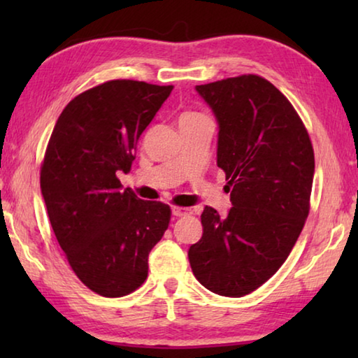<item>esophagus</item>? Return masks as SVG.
I'll return each instance as SVG.
<instances>
[{
    "label": "esophagus",
    "mask_w": 358,
    "mask_h": 358,
    "mask_svg": "<svg viewBox=\"0 0 358 358\" xmlns=\"http://www.w3.org/2000/svg\"><path fill=\"white\" fill-rule=\"evenodd\" d=\"M191 210L189 208H185V207H172V215L173 216H186L189 215Z\"/></svg>",
    "instance_id": "34e87169"
}]
</instances>
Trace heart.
<instances>
[{"instance_id": "heart-1", "label": "heart", "mask_w": 358, "mask_h": 358, "mask_svg": "<svg viewBox=\"0 0 358 358\" xmlns=\"http://www.w3.org/2000/svg\"><path fill=\"white\" fill-rule=\"evenodd\" d=\"M194 117H201V113H194V112H187L181 115V118H194Z\"/></svg>"}]
</instances>
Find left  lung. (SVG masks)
I'll return each mask as SVG.
<instances>
[{
    "instance_id": "left-lung-1",
    "label": "left lung",
    "mask_w": 358,
    "mask_h": 358,
    "mask_svg": "<svg viewBox=\"0 0 358 358\" xmlns=\"http://www.w3.org/2000/svg\"><path fill=\"white\" fill-rule=\"evenodd\" d=\"M197 93L213 110L217 167L232 208L205 207L202 238L187 251L197 281L222 296H243L273 276L310 213L314 151L308 131L275 85L248 74Z\"/></svg>"
}]
</instances>
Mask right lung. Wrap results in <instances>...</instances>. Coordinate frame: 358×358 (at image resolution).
<instances>
[{
  "instance_id": "1",
  "label": "right lung",
  "mask_w": 358,
  "mask_h": 358,
  "mask_svg": "<svg viewBox=\"0 0 358 358\" xmlns=\"http://www.w3.org/2000/svg\"><path fill=\"white\" fill-rule=\"evenodd\" d=\"M173 87L110 80L76 96L59 115L41 167L47 215L78 280L108 299L141 287L171 207L142 201L117 178Z\"/></svg>"
}]
</instances>
